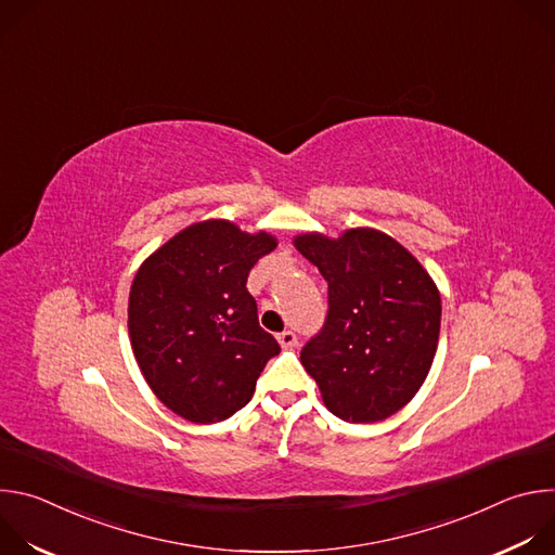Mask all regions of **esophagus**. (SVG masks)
<instances>
[{
	"instance_id": "1",
	"label": "esophagus",
	"mask_w": 555,
	"mask_h": 555,
	"mask_svg": "<svg viewBox=\"0 0 555 555\" xmlns=\"http://www.w3.org/2000/svg\"><path fill=\"white\" fill-rule=\"evenodd\" d=\"M276 340H279V345L283 347V349H292V347H296V334L294 332H281L279 336H276Z\"/></svg>"
}]
</instances>
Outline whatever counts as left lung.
<instances>
[{"mask_svg": "<svg viewBox=\"0 0 555 555\" xmlns=\"http://www.w3.org/2000/svg\"><path fill=\"white\" fill-rule=\"evenodd\" d=\"M294 248L330 285L325 327L300 351L325 406L351 424L395 415L415 398L435 360L441 296L433 276L375 228H349L338 240L300 232Z\"/></svg>", "mask_w": 555, "mask_h": 555, "instance_id": "1", "label": "left lung"}]
</instances>
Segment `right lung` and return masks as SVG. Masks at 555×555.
<instances>
[{"label":"right lung","instance_id":"add662e5","mask_svg":"<svg viewBox=\"0 0 555 555\" xmlns=\"http://www.w3.org/2000/svg\"><path fill=\"white\" fill-rule=\"evenodd\" d=\"M276 244L266 230L206 219L138 268L127 309L131 349L155 398L186 422L217 424L244 409L266 362L281 351L259 327L246 287Z\"/></svg>","mask_w":555,"mask_h":555}]
</instances>
